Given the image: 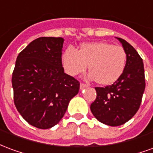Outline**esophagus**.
Listing matches in <instances>:
<instances>
[{"label": "esophagus", "mask_w": 153, "mask_h": 153, "mask_svg": "<svg viewBox=\"0 0 153 153\" xmlns=\"http://www.w3.org/2000/svg\"><path fill=\"white\" fill-rule=\"evenodd\" d=\"M87 87H88V84H86V83H80V89L81 90L83 89V88H87Z\"/></svg>", "instance_id": "esophagus-1"}]
</instances>
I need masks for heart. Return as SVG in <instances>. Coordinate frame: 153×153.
I'll return each mask as SVG.
<instances>
[{
	"label": "heart",
	"mask_w": 153,
	"mask_h": 153,
	"mask_svg": "<svg viewBox=\"0 0 153 153\" xmlns=\"http://www.w3.org/2000/svg\"><path fill=\"white\" fill-rule=\"evenodd\" d=\"M127 54L120 46L99 42L84 43L79 51L67 47L62 55V65L65 72L75 76L88 68L90 79L102 85L111 84L118 79L126 66Z\"/></svg>",
	"instance_id": "obj_1"
}]
</instances>
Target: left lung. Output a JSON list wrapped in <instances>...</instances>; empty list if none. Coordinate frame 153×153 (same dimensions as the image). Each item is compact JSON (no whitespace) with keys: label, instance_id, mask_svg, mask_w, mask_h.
Wrapping results in <instances>:
<instances>
[{"label":"left lung","instance_id":"8db88e82","mask_svg":"<svg viewBox=\"0 0 153 153\" xmlns=\"http://www.w3.org/2000/svg\"><path fill=\"white\" fill-rule=\"evenodd\" d=\"M127 54L126 66L121 76L106 87H95L97 97L90 109L97 120L119 126L137 113L145 89L143 59L128 42L118 38Z\"/></svg>","mask_w":153,"mask_h":153}]
</instances>
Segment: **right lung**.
<instances>
[{
	"mask_svg": "<svg viewBox=\"0 0 153 153\" xmlns=\"http://www.w3.org/2000/svg\"><path fill=\"white\" fill-rule=\"evenodd\" d=\"M62 38L42 37L19 54L12 74L14 102L19 114L36 128L59 123L79 82L64 72Z\"/></svg>",
	"mask_w": 153,
	"mask_h": 153,
	"instance_id": "right-lung-1",
	"label": "right lung"
}]
</instances>
